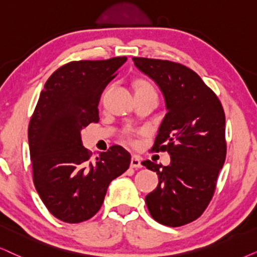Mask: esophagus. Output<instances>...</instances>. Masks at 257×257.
I'll return each instance as SVG.
<instances>
[{"label": "esophagus", "mask_w": 257, "mask_h": 257, "mask_svg": "<svg viewBox=\"0 0 257 257\" xmlns=\"http://www.w3.org/2000/svg\"><path fill=\"white\" fill-rule=\"evenodd\" d=\"M131 167L132 168H141L142 167V160L138 155H133L131 160Z\"/></svg>", "instance_id": "1"}]
</instances>
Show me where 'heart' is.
Returning a JSON list of instances; mask_svg holds the SVG:
<instances>
[{"label":"heart","instance_id":"1","mask_svg":"<svg viewBox=\"0 0 257 257\" xmlns=\"http://www.w3.org/2000/svg\"><path fill=\"white\" fill-rule=\"evenodd\" d=\"M135 93H155V90L147 80L139 79L135 83ZM124 138L131 141V135L129 134H125Z\"/></svg>","mask_w":257,"mask_h":257}]
</instances>
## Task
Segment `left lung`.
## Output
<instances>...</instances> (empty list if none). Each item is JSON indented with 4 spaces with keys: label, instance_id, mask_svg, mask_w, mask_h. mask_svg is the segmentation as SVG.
I'll return each instance as SVG.
<instances>
[{
    "label": "left lung",
    "instance_id": "left-lung-1",
    "mask_svg": "<svg viewBox=\"0 0 257 257\" xmlns=\"http://www.w3.org/2000/svg\"><path fill=\"white\" fill-rule=\"evenodd\" d=\"M133 60L160 87L167 109L152 151L167 152L171 164L142 161L159 177L146 204L157 222L185 225L201 216L215 193L226 157L225 113L216 93L185 65L138 57Z\"/></svg>",
    "mask_w": 257,
    "mask_h": 257
}]
</instances>
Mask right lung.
<instances>
[{"label":"right lung","mask_w":257,"mask_h":257,"mask_svg":"<svg viewBox=\"0 0 257 257\" xmlns=\"http://www.w3.org/2000/svg\"><path fill=\"white\" fill-rule=\"evenodd\" d=\"M126 57L78 60L52 73L28 126L33 181L42 203L65 223L90 219L102 206L109 184L124 173L131 154L111 146L96 160L83 147L82 132L99 121L103 90Z\"/></svg>","instance_id":"obj_1"}]
</instances>
